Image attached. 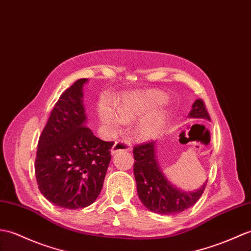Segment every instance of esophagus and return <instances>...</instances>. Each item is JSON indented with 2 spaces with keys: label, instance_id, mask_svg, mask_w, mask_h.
Returning <instances> with one entry per match:
<instances>
[{
  "label": "esophagus",
  "instance_id": "34e87169",
  "mask_svg": "<svg viewBox=\"0 0 251 251\" xmlns=\"http://www.w3.org/2000/svg\"><path fill=\"white\" fill-rule=\"evenodd\" d=\"M130 150V144L123 141V140H119V141H116L114 143V145L111 149V154H115L118 152H123V151H129Z\"/></svg>",
  "mask_w": 251,
  "mask_h": 251
}]
</instances>
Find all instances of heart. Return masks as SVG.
Wrapping results in <instances>:
<instances>
[{
  "label": "heart",
  "mask_w": 251,
  "mask_h": 251,
  "mask_svg": "<svg viewBox=\"0 0 251 251\" xmlns=\"http://www.w3.org/2000/svg\"><path fill=\"white\" fill-rule=\"evenodd\" d=\"M167 101V96L157 91L132 92L125 94L115 104V110L107 102L99 104V116L103 124L119 129L123 123L140 120L135 127V135L140 140H152L164 130L168 113L164 110H154Z\"/></svg>",
  "instance_id": "b5f03b06"
}]
</instances>
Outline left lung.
Segmentation results:
<instances>
[{
	"mask_svg": "<svg viewBox=\"0 0 251 251\" xmlns=\"http://www.w3.org/2000/svg\"><path fill=\"white\" fill-rule=\"evenodd\" d=\"M188 118L209 121V115L201 99H197L192 103ZM133 157L136 160L133 172L139 199L151 212L161 215L182 213L195 205L204 191L206 182L199 189L186 191L168 179L157 157L156 141L137 145L133 148Z\"/></svg>",
	"mask_w": 251,
	"mask_h": 251,
	"instance_id": "1",
	"label": "left lung"
}]
</instances>
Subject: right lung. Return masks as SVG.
Returning <instances> with one entry per match:
<instances>
[{
  "instance_id": "1",
  "label": "right lung",
  "mask_w": 251,
  "mask_h": 251,
  "mask_svg": "<svg viewBox=\"0 0 251 251\" xmlns=\"http://www.w3.org/2000/svg\"><path fill=\"white\" fill-rule=\"evenodd\" d=\"M79 79L63 93L40 135L35 176L47 200L63 208L91 205L102 188L113 142L102 141L86 125Z\"/></svg>"
}]
</instances>
